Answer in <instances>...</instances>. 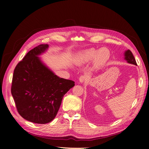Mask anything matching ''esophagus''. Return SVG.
Instances as JSON below:
<instances>
[{"instance_id": "obj_1", "label": "esophagus", "mask_w": 149, "mask_h": 149, "mask_svg": "<svg viewBox=\"0 0 149 149\" xmlns=\"http://www.w3.org/2000/svg\"><path fill=\"white\" fill-rule=\"evenodd\" d=\"M86 79H87V78L85 76H84V75L81 76L80 78H79V82L81 83H84L86 81Z\"/></svg>"}]
</instances>
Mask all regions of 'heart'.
Listing matches in <instances>:
<instances>
[{"instance_id": "b5f03b06", "label": "heart", "mask_w": 149, "mask_h": 149, "mask_svg": "<svg viewBox=\"0 0 149 149\" xmlns=\"http://www.w3.org/2000/svg\"><path fill=\"white\" fill-rule=\"evenodd\" d=\"M110 57V52L106 48H102L97 51L95 48H89L83 51L79 55V60L82 63H87L94 57L95 66H101L105 64Z\"/></svg>"}]
</instances>
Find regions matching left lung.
Returning <instances> with one entry per match:
<instances>
[{"mask_svg":"<svg viewBox=\"0 0 149 149\" xmlns=\"http://www.w3.org/2000/svg\"><path fill=\"white\" fill-rule=\"evenodd\" d=\"M124 55H125V60L127 61L129 63H131V64H133L135 65H137L136 59H135V58L133 55L132 53L131 52V51L128 49V50H127L125 52Z\"/></svg>","mask_w":149,"mask_h":149,"instance_id":"8db88e82","label":"left lung"}]
</instances>
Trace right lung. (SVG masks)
<instances>
[{
    "label": "right lung",
    "instance_id": "obj_1",
    "mask_svg": "<svg viewBox=\"0 0 149 149\" xmlns=\"http://www.w3.org/2000/svg\"><path fill=\"white\" fill-rule=\"evenodd\" d=\"M48 48L42 44L29 51L13 71L11 93L19 114L31 123L44 124L55 118L73 81L60 78L38 55Z\"/></svg>",
    "mask_w": 149,
    "mask_h": 149
}]
</instances>
